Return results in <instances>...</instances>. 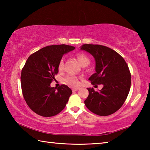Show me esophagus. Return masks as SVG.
<instances>
[{"instance_id": "1", "label": "esophagus", "mask_w": 150, "mask_h": 150, "mask_svg": "<svg viewBox=\"0 0 150 150\" xmlns=\"http://www.w3.org/2000/svg\"><path fill=\"white\" fill-rule=\"evenodd\" d=\"M79 89V88H72V91H78Z\"/></svg>"}]
</instances>
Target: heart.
I'll return each instance as SVG.
<instances>
[{
  "mask_svg": "<svg viewBox=\"0 0 150 150\" xmlns=\"http://www.w3.org/2000/svg\"><path fill=\"white\" fill-rule=\"evenodd\" d=\"M77 59L79 62L80 63L81 65H83L85 64H88L89 63V59H88L87 55L83 54H77ZM63 65H64V61L63 59L60 60L59 63V69L62 70L63 68ZM65 82L68 85H72V86H77L79 84V80L77 77L73 75H68L66 76L64 79Z\"/></svg>",
  "mask_w": 150,
  "mask_h": 150,
  "instance_id": "heart-1",
  "label": "heart"
}]
</instances>
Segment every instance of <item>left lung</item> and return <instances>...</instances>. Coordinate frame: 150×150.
Returning a JSON list of instances; mask_svg holds the SVG:
<instances>
[{
    "instance_id": "1",
    "label": "left lung",
    "mask_w": 150,
    "mask_h": 150,
    "mask_svg": "<svg viewBox=\"0 0 150 150\" xmlns=\"http://www.w3.org/2000/svg\"><path fill=\"white\" fill-rule=\"evenodd\" d=\"M81 50L89 53L95 60L96 73L88 80L93 85H103L99 91L87 88L85 105L96 115H110L121 108L128 95L131 85L128 66L120 54L106 46L83 44Z\"/></svg>"
}]
</instances>
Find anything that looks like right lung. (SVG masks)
I'll return each instance as SVG.
<instances>
[{"mask_svg": "<svg viewBox=\"0 0 150 150\" xmlns=\"http://www.w3.org/2000/svg\"><path fill=\"white\" fill-rule=\"evenodd\" d=\"M75 49L65 44L43 47L30 55L22 68L21 87L28 106L44 117L57 115L65 107L72 91L67 85L51 87L63 55Z\"/></svg>", "mask_w": 150, "mask_h": 150, "instance_id": "obj_1", "label": "right lung"}]
</instances>
